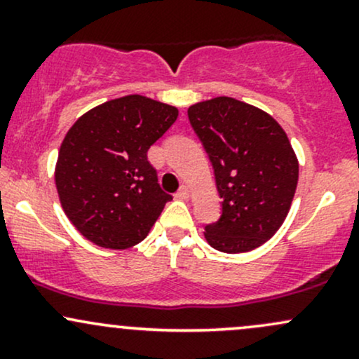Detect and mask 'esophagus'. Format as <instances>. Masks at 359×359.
Wrapping results in <instances>:
<instances>
[{"label": "esophagus", "mask_w": 359, "mask_h": 359, "mask_svg": "<svg viewBox=\"0 0 359 359\" xmlns=\"http://www.w3.org/2000/svg\"><path fill=\"white\" fill-rule=\"evenodd\" d=\"M175 197L177 199H189V197H191V191H189V187H185V185H182V187L179 189V191H177V194H175Z\"/></svg>", "instance_id": "1"}]
</instances>
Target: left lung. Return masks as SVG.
Segmentation results:
<instances>
[{
	"label": "left lung",
	"instance_id": "1",
	"mask_svg": "<svg viewBox=\"0 0 359 359\" xmlns=\"http://www.w3.org/2000/svg\"><path fill=\"white\" fill-rule=\"evenodd\" d=\"M211 160L222 199L219 221L204 238L222 253H246L285 221L299 180V160L283 128L263 109L219 96L187 109Z\"/></svg>",
	"mask_w": 359,
	"mask_h": 359
}]
</instances>
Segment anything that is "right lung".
<instances>
[{"instance_id":"obj_1","label":"right lung","mask_w":359,"mask_h":359,"mask_svg":"<svg viewBox=\"0 0 359 359\" xmlns=\"http://www.w3.org/2000/svg\"><path fill=\"white\" fill-rule=\"evenodd\" d=\"M177 116L175 106L130 94L89 109L71 126L55 185L65 216L86 240L109 250L145 240L172 199L147 151Z\"/></svg>"}]
</instances>
